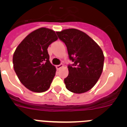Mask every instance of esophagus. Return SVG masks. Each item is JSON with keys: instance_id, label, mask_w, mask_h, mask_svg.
<instances>
[{"instance_id": "1", "label": "esophagus", "mask_w": 127, "mask_h": 127, "mask_svg": "<svg viewBox=\"0 0 127 127\" xmlns=\"http://www.w3.org/2000/svg\"><path fill=\"white\" fill-rule=\"evenodd\" d=\"M64 67V64H61L60 65H58L56 66V67H57V70H60L61 68H62V67Z\"/></svg>"}]
</instances>
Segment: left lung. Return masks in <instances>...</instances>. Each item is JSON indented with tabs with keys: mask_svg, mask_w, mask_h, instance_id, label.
Returning <instances> with one entry per match:
<instances>
[{
	"mask_svg": "<svg viewBox=\"0 0 127 127\" xmlns=\"http://www.w3.org/2000/svg\"><path fill=\"white\" fill-rule=\"evenodd\" d=\"M65 44L69 58L74 64L68 66L65 87L75 94H83L97 83L102 72L104 56L100 47L85 32L76 29L57 32Z\"/></svg>",
	"mask_w": 127,
	"mask_h": 127,
	"instance_id": "8db88e82",
	"label": "left lung"
}]
</instances>
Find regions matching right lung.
<instances>
[{
  "label": "right lung",
  "instance_id": "right-lung-1",
  "mask_svg": "<svg viewBox=\"0 0 127 127\" xmlns=\"http://www.w3.org/2000/svg\"><path fill=\"white\" fill-rule=\"evenodd\" d=\"M57 39L54 30L39 28L25 37L16 49L13 57L14 70L29 90L42 93L50 88L57 69L50 62L48 48Z\"/></svg>",
  "mask_w": 127,
  "mask_h": 127
}]
</instances>
